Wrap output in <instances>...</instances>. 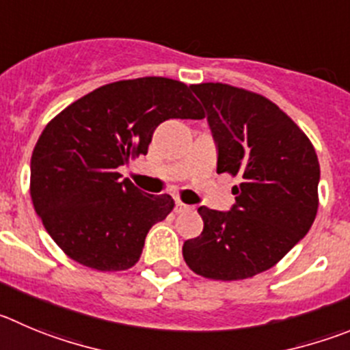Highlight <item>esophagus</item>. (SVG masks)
Returning a JSON list of instances; mask_svg holds the SVG:
<instances>
[{"label":"esophagus","instance_id":"34e87169","mask_svg":"<svg viewBox=\"0 0 350 350\" xmlns=\"http://www.w3.org/2000/svg\"><path fill=\"white\" fill-rule=\"evenodd\" d=\"M190 211H193V207H191V205H186V204H183V202H179V200L174 204L176 214H185V212H190Z\"/></svg>","mask_w":350,"mask_h":350}]
</instances>
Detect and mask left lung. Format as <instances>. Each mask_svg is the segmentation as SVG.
<instances>
[{"mask_svg":"<svg viewBox=\"0 0 350 350\" xmlns=\"http://www.w3.org/2000/svg\"><path fill=\"white\" fill-rule=\"evenodd\" d=\"M217 143V172L240 176L230 212L198 207L200 237L183 257L208 280L252 278L306 237L318 212L319 162L311 139L276 103L223 83L191 84Z\"/></svg>","mask_w":350,"mask_h":350,"instance_id":"left-lung-1","label":"left lung"}]
</instances>
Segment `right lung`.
Returning <instances> with one entry per match:
<instances>
[{"label": "right lung", "mask_w": 350, "mask_h": 350, "mask_svg": "<svg viewBox=\"0 0 350 350\" xmlns=\"http://www.w3.org/2000/svg\"><path fill=\"white\" fill-rule=\"evenodd\" d=\"M204 117L190 88L167 77L105 84L55 116L32 152L31 198L65 256L98 271L135 266L174 202L143 193L117 169L146 155L160 122Z\"/></svg>", "instance_id": "add662e5"}]
</instances>
